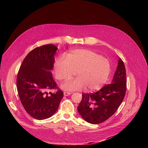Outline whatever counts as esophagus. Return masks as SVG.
<instances>
[{
	"instance_id": "34e87169",
	"label": "esophagus",
	"mask_w": 148,
	"mask_h": 148,
	"mask_svg": "<svg viewBox=\"0 0 148 148\" xmlns=\"http://www.w3.org/2000/svg\"><path fill=\"white\" fill-rule=\"evenodd\" d=\"M71 92H64V95H65V96H69V95H71Z\"/></svg>"
}]
</instances>
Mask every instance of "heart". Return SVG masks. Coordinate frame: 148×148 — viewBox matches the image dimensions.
<instances>
[{
    "label": "heart",
    "instance_id": "b5f03b06",
    "mask_svg": "<svg viewBox=\"0 0 148 148\" xmlns=\"http://www.w3.org/2000/svg\"><path fill=\"white\" fill-rule=\"evenodd\" d=\"M56 79L66 81L76 75L77 78L61 85L67 91H78L86 88L88 92L101 89L111 74L110 61L97 53L86 49H75L69 53L66 58L58 57L54 64Z\"/></svg>",
    "mask_w": 148,
    "mask_h": 148
}]
</instances>
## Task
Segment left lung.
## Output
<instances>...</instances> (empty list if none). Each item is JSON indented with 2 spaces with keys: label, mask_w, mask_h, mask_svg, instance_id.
Listing matches in <instances>:
<instances>
[{
  "label": "left lung",
  "mask_w": 148,
  "mask_h": 148,
  "mask_svg": "<svg viewBox=\"0 0 148 148\" xmlns=\"http://www.w3.org/2000/svg\"><path fill=\"white\" fill-rule=\"evenodd\" d=\"M126 90V70L120 58L112 83L107 84L95 93L82 94L78 111L87 122L102 123L117 111L123 100Z\"/></svg>",
  "instance_id": "left-lung-1"
}]
</instances>
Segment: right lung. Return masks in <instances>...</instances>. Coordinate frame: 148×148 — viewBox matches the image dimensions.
I'll use <instances>...</instances> for the list:
<instances>
[{
  "label": "right lung",
  "mask_w": 148,
  "mask_h": 148,
  "mask_svg": "<svg viewBox=\"0 0 148 148\" xmlns=\"http://www.w3.org/2000/svg\"><path fill=\"white\" fill-rule=\"evenodd\" d=\"M57 47L46 45L32 50L25 58L17 77L18 96L26 112L38 120L51 117L58 108L63 92L57 86L51 70ZM57 89L54 93L47 91Z\"/></svg>",
  "instance_id": "obj_1"
}]
</instances>
